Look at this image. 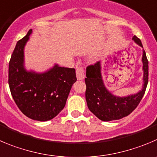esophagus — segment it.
Returning <instances> with one entry per match:
<instances>
[{"label":"esophagus","mask_w":157,"mask_h":157,"mask_svg":"<svg viewBox=\"0 0 157 157\" xmlns=\"http://www.w3.org/2000/svg\"><path fill=\"white\" fill-rule=\"evenodd\" d=\"M76 74H77V78L78 80H83L84 78V70L83 67L80 66L76 70Z\"/></svg>","instance_id":"1"}]
</instances>
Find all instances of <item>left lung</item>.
I'll return each instance as SVG.
<instances>
[{"label": "left lung", "instance_id": "8db88e82", "mask_svg": "<svg viewBox=\"0 0 157 157\" xmlns=\"http://www.w3.org/2000/svg\"><path fill=\"white\" fill-rule=\"evenodd\" d=\"M132 39L143 47L141 40L134 36ZM143 88L134 95L118 98L110 93L104 85L101 75L100 62L87 66L85 78V97L87 107L90 112L101 121H108L121 119L128 115L137 108L146 92L149 79V62L145 50L143 51Z\"/></svg>", "mask_w": 157, "mask_h": 157}]
</instances>
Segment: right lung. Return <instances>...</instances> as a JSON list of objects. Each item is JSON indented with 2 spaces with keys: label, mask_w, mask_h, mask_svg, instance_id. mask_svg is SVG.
Returning a JSON list of instances; mask_svg holds the SVG:
<instances>
[{
  "label": "right lung",
  "mask_w": 157,
  "mask_h": 157,
  "mask_svg": "<svg viewBox=\"0 0 157 157\" xmlns=\"http://www.w3.org/2000/svg\"><path fill=\"white\" fill-rule=\"evenodd\" d=\"M32 29L17 41L9 62L8 84L14 102L28 118L49 121L63 109L72 86L77 81L74 68L58 65L44 74L24 68V47Z\"/></svg>",
  "instance_id": "obj_1"
}]
</instances>
